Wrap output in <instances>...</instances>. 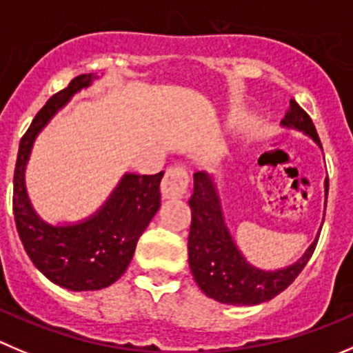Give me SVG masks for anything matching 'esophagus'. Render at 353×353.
Returning a JSON list of instances; mask_svg holds the SVG:
<instances>
[{"label": "esophagus", "instance_id": "1", "mask_svg": "<svg viewBox=\"0 0 353 353\" xmlns=\"http://www.w3.org/2000/svg\"><path fill=\"white\" fill-rule=\"evenodd\" d=\"M187 187H189V179L187 171L182 166H171L164 173V179L161 182V192L166 199H180L185 196Z\"/></svg>", "mask_w": 353, "mask_h": 353}]
</instances>
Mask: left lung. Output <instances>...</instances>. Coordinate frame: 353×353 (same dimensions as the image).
Wrapping results in <instances>:
<instances>
[{"label": "left lung", "instance_id": "obj_1", "mask_svg": "<svg viewBox=\"0 0 353 353\" xmlns=\"http://www.w3.org/2000/svg\"><path fill=\"white\" fill-rule=\"evenodd\" d=\"M283 124L305 132L322 147L310 116L293 99L290 100V109ZM327 187L325 180V199ZM189 206L192 213L189 232L190 272L197 286L220 303L258 305L272 300L296 279L317 246L315 241L291 267L275 272L260 270L251 267L237 250L225 227L216 187L211 176L203 171L194 174V194L189 199Z\"/></svg>", "mask_w": 353, "mask_h": 353}]
</instances>
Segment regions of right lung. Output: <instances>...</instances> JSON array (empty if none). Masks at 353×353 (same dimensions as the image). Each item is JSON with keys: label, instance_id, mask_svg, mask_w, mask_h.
<instances>
[{"label": "right lung", "instance_id": "right-lung-1", "mask_svg": "<svg viewBox=\"0 0 353 353\" xmlns=\"http://www.w3.org/2000/svg\"><path fill=\"white\" fill-rule=\"evenodd\" d=\"M92 79V74H81L43 105L20 140L13 173V213L26 253L45 277L70 291H95L116 283L128 268L139 237L161 204L163 171L124 174L99 213L83 223L53 227L32 210L23 185L32 142L53 114Z\"/></svg>", "mask_w": 353, "mask_h": 353}]
</instances>
